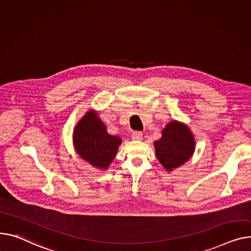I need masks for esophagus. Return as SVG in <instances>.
Segmentation results:
<instances>
[{
    "label": "esophagus",
    "instance_id": "1",
    "mask_svg": "<svg viewBox=\"0 0 251 251\" xmlns=\"http://www.w3.org/2000/svg\"><path fill=\"white\" fill-rule=\"evenodd\" d=\"M142 137H143V134H142L140 131H135V132L132 133V139L133 140H137L138 141V140H141Z\"/></svg>",
    "mask_w": 251,
    "mask_h": 251
}]
</instances>
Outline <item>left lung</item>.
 <instances>
[{"instance_id": "obj_1", "label": "left lung", "mask_w": 251, "mask_h": 251, "mask_svg": "<svg viewBox=\"0 0 251 251\" xmlns=\"http://www.w3.org/2000/svg\"><path fill=\"white\" fill-rule=\"evenodd\" d=\"M155 155L166 172H173L194 154L196 140L185 123L174 120L163 128L161 138L154 141Z\"/></svg>"}]
</instances>
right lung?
Wrapping results in <instances>:
<instances>
[{"instance_id": "add662e5", "label": "right lung", "mask_w": 251, "mask_h": 251, "mask_svg": "<svg viewBox=\"0 0 251 251\" xmlns=\"http://www.w3.org/2000/svg\"><path fill=\"white\" fill-rule=\"evenodd\" d=\"M73 143L81 159L98 170L106 171L114 160L122 139L109 134L98 112L91 109L75 125Z\"/></svg>"}]
</instances>
